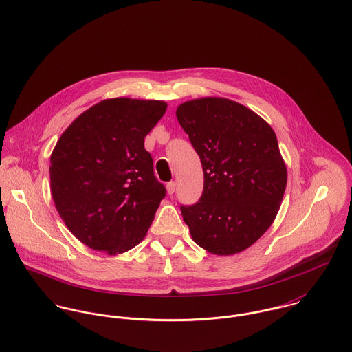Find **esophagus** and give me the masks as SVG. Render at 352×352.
Returning <instances> with one entry per match:
<instances>
[{"label":"esophagus","instance_id":"34e87169","mask_svg":"<svg viewBox=\"0 0 352 352\" xmlns=\"http://www.w3.org/2000/svg\"><path fill=\"white\" fill-rule=\"evenodd\" d=\"M166 191H168V194H169V195L175 194V191H176V183H175V182L168 183V184H166Z\"/></svg>","mask_w":352,"mask_h":352}]
</instances>
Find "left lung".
<instances>
[{"label":"left lung","instance_id":"obj_1","mask_svg":"<svg viewBox=\"0 0 352 352\" xmlns=\"http://www.w3.org/2000/svg\"><path fill=\"white\" fill-rule=\"evenodd\" d=\"M176 116L201 158V199L180 206L194 241L214 254L250 248L274 222L287 170L271 126L250 108L222 98L177 107Z\"/></svg>","mask_w":352,"mask_h":352}]
</instances>
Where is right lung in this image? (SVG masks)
Segmentation results:
<instances>
[{
	"instance_id": "add662e5",
	"label": "right lung",
	"mask_w": 352,
	"mask_h": 352,
	"mask_svg": "<svg viewBox=\"0 0 352 352\" xmlns=\"http://www.w3.org/2000/svg\"><path fill=\"white\" fill-rule=\"evenodd\" d=\"M166 107L102 100L58 140L50 158L52 199L67 229L89 248L123 253L146 236L166 190L144 142Z\"/></svg>"
}]
</instances>
